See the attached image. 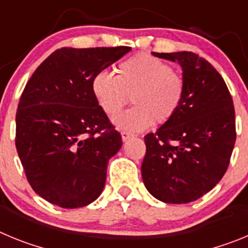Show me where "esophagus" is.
<instances>
[{
    "mask_svg": "<svg viewBox=\"0 0 248 248\" xmlns=\"http://www.w3.org/2000/svg\"><path fill=\"white\" fill-rule=\"evenodd\" d=\"M133 137V134H131V133H129V131H122V139H123V141H126V140L128 139H130V138Z\"/></svg>",
    "mask_w": 248,
    "mask_h": 248,
    "instance_id": "34e87169",
    "label": "esophagus"
}]
</instances>
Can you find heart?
I'll return each instance as SVG.
<instances>
[{
    "label": "heart",
    "mask_w": 248,
    "mask_h": 248,
    "mask_svg": "<svg viewBox=\"0 0 248 248\" xmlns=\"http://www.w3.org/2000/svg\"><path fill=\"white\" fill-rule=\"evenodd\" d=\"M117 76L98 72L92 80V92L107 115L117 114L128 103L134 108L114 118L120 129L139 131L155 123L165 124L174 117L185 97V79L163 59L140 53L120 62Z\"/></svg>",
    "instance_id": "1"
}]
</instances>
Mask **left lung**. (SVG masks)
<instances>
[{"instance_id": "1", "label": "left lung", "mask_w": 248, "mask_h": 248, "mask_svg": "<svg viewBox=\"0 0 248 248\" xmlns=\"http://www.w3.org/2000/svg\"><path fill=\"white\" fill-rule=\"evenodd\" d=\"M183 68L180 109L144 137L141 176L148 191L168 203H187L209 192L229 168L236 141L235 108L226 83L192 52L153 53Z\"/></svg>"}]
</instances>
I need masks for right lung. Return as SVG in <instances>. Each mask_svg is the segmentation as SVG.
<instances>
[{"mask_svg": "<svg viewBox=\"0 0 248 248\" xmlns=\"http://www.w3.org/2000/svg\"><path fill=\"white\" fill-rule=\"evenodd\" d=\"M130 49L63 47L26 84L16 113V149L28 183L48 202L76 209L102 194L108 160L123 140L94 98L92 80Z\"/></svg>", "mask_w": 248, "mask_h": 248, "instance_id": "right-lung-1", "label": "right lung"}]
</instances>
